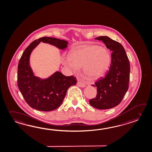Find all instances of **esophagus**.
<instances>
[{"instance_id":"1","label":"esophagus","mask_w":152,"mask_h":152,"mask_svg":"<svg viewBox=\"0 0 152 152\" xmlns=\"http://www.w3.org/2000/svg\"><path fill=\"white\" fill-rule=\"evenodd\" d=\"M78 86H79V87H82V88H84L86 87V85L84 83H82L81 82H78L77 83Z\"/></svg>"}]
</instances>
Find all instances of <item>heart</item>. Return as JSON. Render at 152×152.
<instances>
[{"label": "heart", "instance_id": "heart-1", "mask_svg": "<svg viewBox=\"0 0 152 152\" xmlns=\"http://www.w3.org/2000/svg\"><path fill=\"white\" fill-rule=\"evenodd\" d=\"M111 62V55L104 46L84 45L73 48L68 58L63 60L65 66L76 72L83 67L86 77L95 80L101 77L107 70Z\"/></svg>", "mask_w": 152, "mask_h": 152}]
</instances>
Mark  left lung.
Returning <instances> with one entry per match:
<instances>
[{
  "instance_id": "obj_1",
  "label": "left lung",
  "mask_w": 152,
  "mask_h": 152,
  "mask_svg": "<svg viewBox=\"0 0 152 152\" xmlns=\"http://www.w3.org/2000/svg\"><path fill=\"white\" fill-rule=\"evenodd\" d=\"M112 52L109 71L104 78L92 86L97 88L96 98L89 100L91 106L100 110L113 108L119 105L129 88L130 66L126 52L121 44L106 36L96 37Z\"/></svg>"
}]
</instances>
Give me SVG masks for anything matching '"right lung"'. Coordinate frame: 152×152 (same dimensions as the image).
<instances>
[{
    "instance_id": "obj_1",
    "label": "right lung",
    "mask_w": 152,
    "mask_h": 152,
    "mask_svg": "<svg viewBox=\"0 0 152 152\" xmlns=\"http://www.w3.org/2000/svg\"><path fill=\"white\" fill-rule=\"evenodd\" d=\"M41 41L61 50L68 46V41L54 37H41L33 41L24 50L19 61L17 85L25 101L31 107L41 111H51L61 106L68 88L76 84L77 80L73 76H65L59 71L45 80L34 76L29 65V57L31 52Z\"/></svg>"
}]
</instances>
